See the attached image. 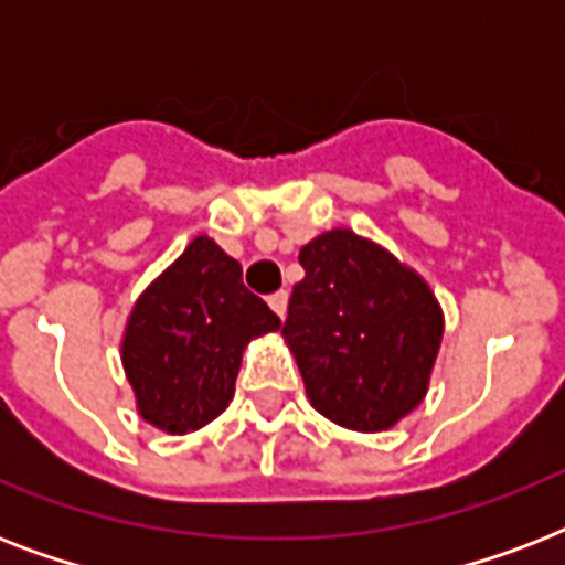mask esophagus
<instances>
[{"mask_svg":"<svg viewBox=\"0 0 565 565\" xmlns=\"http://www.w3.org/2000/svg\"><path fill=\"white\" fill-rule=\"evenodd\" d=\"M269 308L284 319V313H287V292H273V296H269Z\"/></svg>","mask_w":565,"mask_h":565,"instance_id":"esophagus-1","label":"esophagus"}]
</instances>
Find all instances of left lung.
Wrapping results in <instances>:
<instances>
[{
    "mask_svg": "<svg viewBox=\"0 0 565 565\" xmlns=\"http://www.w3.org/2000/svg\"><path fill=\"white\" fill-rule=\"evenodd\" d=\"M281 334L310 404L352 430H386L428 393L443 310L419 275L386 248L334 228L299 252Z\"/></svg>",
    "mask_w": 565,
    "mask_h": 565,
    "instance_id": "obj_1",
    "label": "left lung"
}]
</instances>
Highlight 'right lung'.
<instances>
[{"label": "right lung", "instance_id": "add662e5", "mask_svg": "<svg viewBox=\"0 0 565 565\" xmlns=\"http://www.w3.org/2000/svg\"><path fill=\"white\" fill-rule=\"evenodd\" d=\"M278 328L281 319L246 290L243 266L195 237L128 317L122 366L137 413L167 434L207 425L234 398L248 340Z\"/></svg>", "mask_w": 565, "mask_h": 565}]
</instances>
